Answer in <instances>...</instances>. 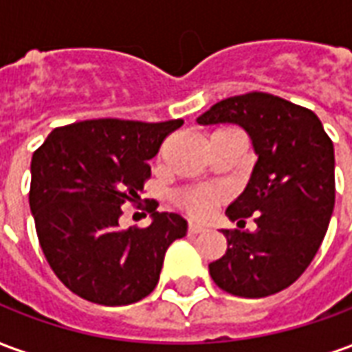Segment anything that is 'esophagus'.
Here are the masks:
<instances>
[{"label": "esophagus", "mask_w": 352, "mask_h": 352, "mask_svg": "<svg viewBox=\"0 0 352 352\" xmlns=\"http://www.w3.org/2000/svg\"><path fill=\"white\" fill-rule=\"evenodd\" d=\"M188 232H190V234H201V232H206V226L196 224V222H190V224H188Z\"/></svg>", "instance_id": "esophagus-1"}]
</instances>
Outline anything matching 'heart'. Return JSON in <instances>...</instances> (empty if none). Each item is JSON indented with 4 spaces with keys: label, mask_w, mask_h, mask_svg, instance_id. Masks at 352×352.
I'll list each match as a JSON object with an SVG mask.
<instances>
[{
    "label": "heart",
    "mask_w": 352,
    "mask_h": 352,
    "mask_svg": "<svg viewBox=\"0 0 352 352\" xmlns=\"http://www.w3.org/2000/svg\"><path fill=\"white\" fill-rule=\"evenodd\" d=\"M219 199H221V192L211 190V188H190L179 196V206L194 217H206L213 211Z\"/></svg>",
    "instance_id": "heart-1"
}]
</instances>
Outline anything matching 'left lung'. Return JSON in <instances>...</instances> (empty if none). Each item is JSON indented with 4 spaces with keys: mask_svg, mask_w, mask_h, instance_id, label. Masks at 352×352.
<instances>
[{
    "mask_svg": "<svg viewBox=\"0 0 352 352\" xmlns=\"http://www.w3.org/2000/svg\"><path fill=\"white\" fill-rule=\"evenodd\" d=\"M198 124H237L258 160L226 214L245 228L222 230L228 249L209 264L217 287L241 298H265L290 287L324 239L336 201L333 143L309 109L265 92L214 103Z\"/></svg>",
    "mask_w": 352,
    "mask_h": 352,
    "instance_id": "8db88e82",
    "label": "left lung"
}]
</instances>
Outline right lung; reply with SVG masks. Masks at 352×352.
Masks as SVG:
<instances>
[{
    "label": "right lung",
    "instance_id": "obj_1",
    "mask_svg": "<svg viewBox=\"0 0 352 352\" xmlns=\"http://www.w3.org/2000/svg\"><path fill=\"white\" fill-rule=\"evenodd\" d=\"M183 120L96 118L50 131L32 158L30 209L45 258L72 292L100 305L143 300L168 247L186 236L177 213L153 211L146 228L122 230L126 201L151 177L148 160Z\"/></svg>",
    "mask_w": 352,
    "mask_h": 352
}]
</instances>
